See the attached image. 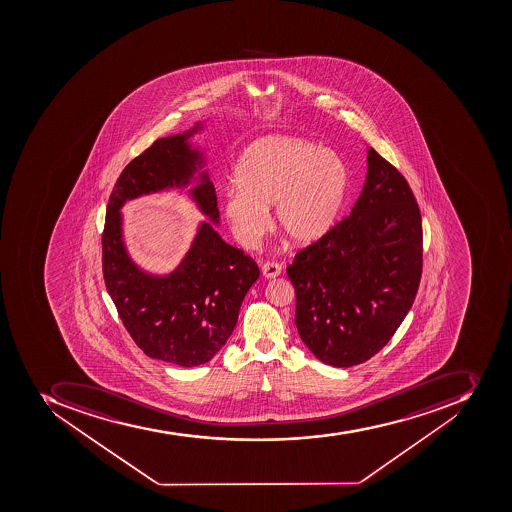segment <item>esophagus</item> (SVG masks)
I'll return each mask as SVG.
<instances>
[{
    "mask_svg": "<svg viewBox=\"0 0 512 512\" xmlns=\"http://www.w3.org/2000/svg\"><path fill=\"white\" fill-rule=\"evenodd\" d=\"M282 274V266L278 262H266L262 266V275L266 278H275Z\"/></svg>",
    "mask_w": 512,
    "mask_h": 512,
    "instance_id": "obj_1",
    "label": "esophagus"
}]
</instances>
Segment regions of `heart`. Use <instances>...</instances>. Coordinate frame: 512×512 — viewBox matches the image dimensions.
I'll return each instance as SVG.
<instances>
[{
    "instance_id": "1",
    "label": "heart",
    "mask_w": 512,
    "mask_h": 512,
    "mask_svg": "<svg viewBox=\"0 0 512 512\" xmlns=\"http://www.w3.org/2000/svg\"><path fill=\"white\" fill-rule=\"evenodd\" d=\"M224 195L222 213L238 243L251 246L274 206L277 229L290 242H320L338 219L349 190V171L338 153L299 137H266L246 149Z\"/></svg>"
}]
</instances>
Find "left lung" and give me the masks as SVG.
I'll list each match as a JSON object with an SVG mask.
<instances>
[{"label":"left lung","instance_id":"1","mask_svg":"<svg viewBox=\"0 0 512 512\" xmlns=\"http://www.w3.org/2000/svg\"><path fill=\"white\" fill-rule=\"evenodd\" d=\"M367 181L349 218L294 256V323L320 362H367L413 306L423 272V224L407 179L368 147Z\"/></svg>","mask_w":512,"mask_h":512}]
</instances>
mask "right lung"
I'll return each mask as SVG.
<instances>
[{"instance_id":"1","label":"right lung","mask_w":512,"mask_h":512,"mask_svg":"<svg viewBox=\"0 0 512 512\" xmlns=\"http://www.w3.org/2000/svg\"><path fill=\"white\" fill-rule=\"evenodd\" d=\"M186 133L157 139L123 171L105 214L102 272L121 322L145 355L179 367H198L221 351L234 331L246 293L259 278V267L242 250L222 240L218 198L200 149ZM203 213V222L182 264L168 276H152L128 258L120 230V206L141 194L187 186Z\"/></svg>"}]
</instances>
